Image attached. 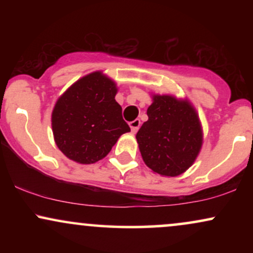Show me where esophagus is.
<instances>
[{
    "label": "esophagus",
    "mask_w": 253,
    "mask_h": 253,
    "mask_svg": "<svg viewBox=\"0 0 253 253\" xmlns=\"http://www.w3.org/2000/svg\"><path fill=\"white\" fill-rule=\"evenodd\" d=\"M140 120L139 119H135V120L130 121L129 123V127H130V130H132V133H136L138 132V129L140 128Z\"/></svg>",
    "instance_id": "1"
}]
</instances>
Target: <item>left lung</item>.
<instances>
[{
	"label": "left lung",
	"instance_id": "left-lung-1",
	"mask_svg": "<svg viewBox=\"0 0 253 253\" xmlns=\"http://www.w3.org/2000/svg\"><path fill=\"white\" fill-rule=\"evenodd\" d=\"M147 117L135 136L145 164L159 175H181L194 163L202 145L195 109L187 101L156 95Z\"/></svg>",
	"mask_w": 253,
	"mask_h": 253
}]
</instances>
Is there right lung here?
Wrapping results in <instances>:
<instances>
[{
  "label": "right lung",
  "instance_id": "add662e5",
  "mask_svg": "<svg viewBox=\"0 0 253 253\" xmlns=\"http://www.w3.org/2000/svg\"><path fill=\"white\" fill-rule=\"evenodd\" d=\"M117 86L101 72L81 78L59 97L52 112L57 146L68 158L92 164L106 157L130 128L115 101Z\"/></svg>",
  "mask_w": 253,
  "mask_h": 253
}]
</instances>
